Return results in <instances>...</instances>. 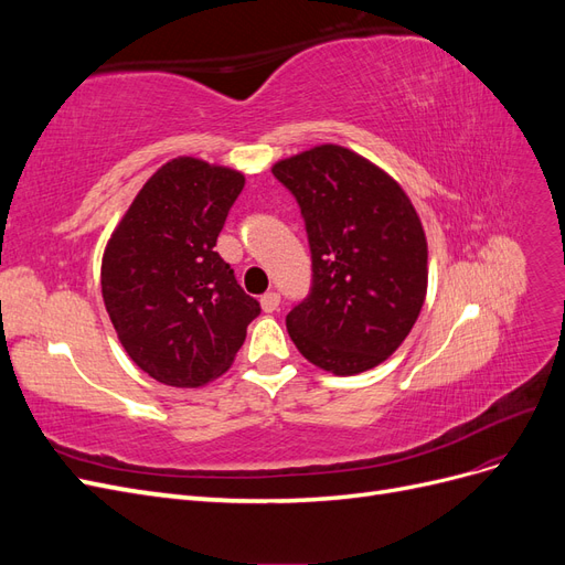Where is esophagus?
<instances>
[{
  "mask_svg": "<svg viewBox=\"0 0 565 565\" xmlns=\"http://www.w3.org/2000/svg\"><path fill=\"white\" fill-rule=\"evenodd\" d=\"M259 301H262L264 313H273L280 306V295L278 292H266Z\"/></svg>",
  "mask_w": 565,
  "mask_h": 565,
  "instance_id": "esophagus-1",
  "label": "esophagus"
}]
</instances>
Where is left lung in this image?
<instances>
[{"mask_svg": "<svg viewBox=\"0 0 565 565\" xmlns=\"http://www.w3.org/2000/svg\"><path fill=\"white\" fill-rule=\"evenodd\" d=\"M297 198L313 259L311 295L287 332L316 367L351 377L384 363L422 311L429 249L401 183L358 152L324 143L273 164Z\"/></svg>", "mask_w": 565, "mask_h": 565, "instance_id": "1", "label": "left lung"}]
</instances>
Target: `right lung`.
Instances as JSON below:
<instances>
[{
    "label": "right lung",
    "instance_id": "right-lung-1",
    "mask_svg": "<svg viewBox=\"0 0 565 565\" xmlns=\"http://www.w3.org/2000/svg\"><path fill=\"white\" fill-rule=\"evenodd\" d=\"M243 185V172L231 167L169 160L106 245L100 289L119 344L167 386L198 388L221 377L262 311L214 249Z\"/></svg>",
    "mask_w": 565,
    "mask_h": 565
}]
</instances>
